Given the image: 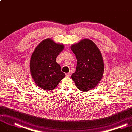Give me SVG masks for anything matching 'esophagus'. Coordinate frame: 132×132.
<instances>
[{
    "instance_id": "1",
    "label": "esophagus",
    "mask_w": 132,
    "mask_h": 132,
    "mask_svg": "<svg viewBox=\"0 0 132 132\" xmlns=\"http://www.w3.org/2000/svg\"><path fill=\"white\" fill-rule=\"evenodd\" d=\"M65 75H66V76H67V77H69V76H70V72H68V73H66V74H65Z\"/></svg>"
}]
</instances>
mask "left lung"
Returning a JSON list of instances; mask_svg holds the SVG:
<instances>
[{"label":"left lung","instance_id":"obj_1","mask_svg":"<svg viewBox=\"0 0 132 132\" xmlns=\"http://www.w3.org/2000/svg\"><path fill=\"white\" fill-rule=\"evenodd\" d=\"M77 59L76 71L71 78L82 92L93 89L100 83L104 71V63L97 45L87 38L71 45Z\"/></svg>","mask_w":132,"mask_h":132}]
</instances>
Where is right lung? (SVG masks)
<instances>
[{
	"instance_id": "right-lung-1",
	"label": "right lung",
	"mask_w": 132,
	"mask_h": 132,
	"mask_svg": "<svg viewBox=\"0 0 132 132\" xmlns=\"http://www.w3.org/2000/svg\"><path fill=\"white\" fill-rule=\"evenodd\" d=\"M64 48V44L55 43L51 38L42 40L36 46L31 55L30 69L37 86L44 90H52L65 76L56 61Z\"/></svg>"
}]
</instances>
